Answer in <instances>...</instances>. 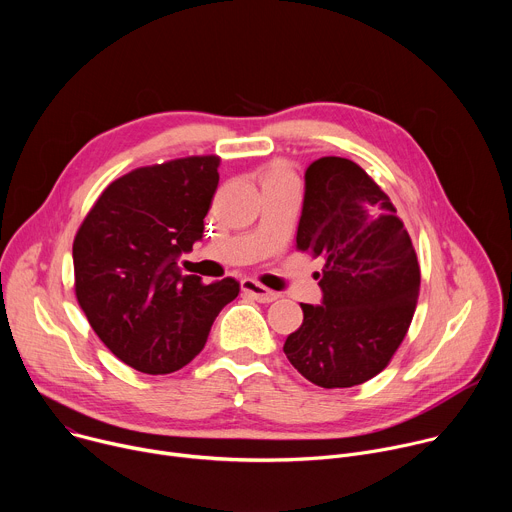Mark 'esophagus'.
<instances>
[{"mask_svg":"<svg viewBox=\"0 0 512 512\" xmlns=\"http://www.w3.org/2000/svg\"><path fill=\"white\" fill-rule=\"evenodd\" d=\"M241 289L245 291L247 296H251L253 300L261 302V304H269V302H275L277 300V294L271 289H267L265 285L257 283L255 279H243L241 281Z\"/></svg>","mask_w":512,"mask_h":512,"instance_id":"1","label":"esophagus"}]
</instances>
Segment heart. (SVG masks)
<instances>
[{"label":"heart","instance_id":"1","mask_svg":"<svg viewBox=\"0 0 512 512\" xmlns=\"http://www.w3.org/2000/svg\"><path fill=\"white\" fill-rule=\"evenodd\" d=\"M261 188H277V186H296L298 178L294 168L285 160H271L259 170Z\"/></svg>","mask_w":512,"mask_h":512}]
</instances>
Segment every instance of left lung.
Returning a JSON list of instances; mask_svg holds the SVG:
<instances>
[{
	"label": "left lung",
	"mask_w": 512,
	"mask_h": 512,
	"mask_svg": "<svg viewBox=\"0 0 512 512\" xmlns=\"http://www.w3.org/2000/svg\"><path fill=\"white\" fill-rule=\"evenodd\" d=\"M296 249L324 259V300L300 304L287 360L324 389L367 383L401 346L419 298L421 271L397 208L352 160L320 158L306 170Z\"/></svg>",
	"instance_id": "8db88e82"
}]
</instances>
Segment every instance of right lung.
Wrapping results in <instances>:
<instances>
[{
	"label": "right lung",
	"mask_w": 512,
	"mask_h": 512,
	"mask_svg": "<svg viewBox=\"0 0 512 512\" xmlns=\"http://www.w3.org/2000/svg\"><path fill=\"white\" fill-rule=\"evenodd\" d=\"M218 166V156H188L131 170L101 192L72 243L81 310L139 373L182 369L239 296L233 277L206 285L178 269V257L202 239Z\"/></svg>",
	"instance_id": "right-lung-1"
}]
</instances>
